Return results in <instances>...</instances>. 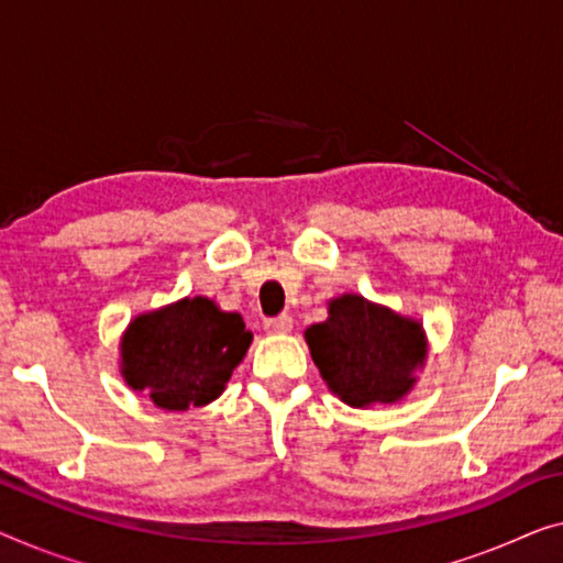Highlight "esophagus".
I'll return each mask as SVG.
<instances>
[{
	"instance_id": "esophagus-1",
	"label": "esophagus",
	"mask_w": 563,
	"mask_h": 563,
	"mask_svg": "<svg viewBox=\"0 0 563 563\" xmlns=\"http://www.w3.org/2000/svg\"><path fill=\"white\" fill-rule=\"evenodd\" d=\"M263 325H265L267 333H290L292 331V318L288 313H283V316L267 318Z\"/></svg>"
}]
</instances>
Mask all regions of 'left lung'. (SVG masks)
<instances>
[{
  "mask_svg": "<svg viewBox=\"0 0 563 563\" xmlns=\"http://www.w3.org/2000/svg\"><path fill=\"white\" fill-rule=\"evenodd\" d=\"M306 341L325 384L351 407L405 397L427 356L422 325L362 296L331 300L329 321L310 325Z\"/></svg>",
  "mask_w": 563,
  "mask_h": 563,
  "instance_id": "8db88e82",
  "label": "left lung"
}]
</instances>
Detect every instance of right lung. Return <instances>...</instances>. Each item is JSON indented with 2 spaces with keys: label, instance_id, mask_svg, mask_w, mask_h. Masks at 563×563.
Returning <instances> with one entry per match:
<instances>
[{
  "label": "right lung",
  "instance_id": "obj_1",
  "mask_svg": "<svg viewBox=\"0 0 563 563\" xmlns=\"http://www.w3.org/2000/svg\"><path fill=\"white\" fill-rule=\"evenodd\" d=\"M250 341L240 313H224L207 298H184L129 325L123 376L162 409L201 407L220 397Z\"/></svg>",
  "mask_w": 563,
  "mask_h": 563
}]
</instances>
